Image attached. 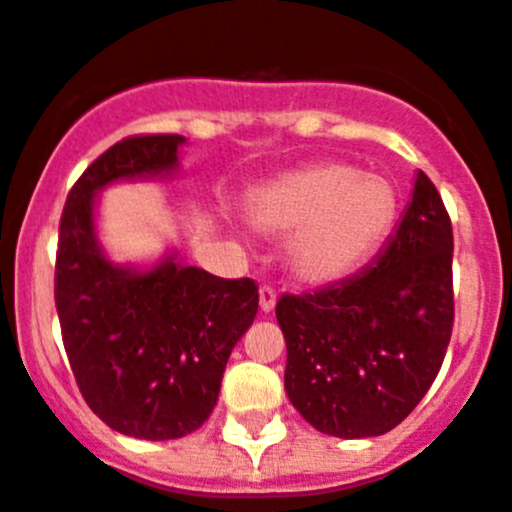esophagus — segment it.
I'll list each match as a JSON object with an SVG mask.
<instances>
[{"instance_id": "34e87169", "label": "esophagus", "mask_w": 512, "mask_h": 512, "mask_svg": "<svg viewBox=\"0 0 512 512\" xmlns=\"http://www.w3.org/2000/svg\"><path fill=\"white\" fill-rule=\"evenodd\" d=\"M259 305L264 312L274 310V307H277V292H274L271 287H261L259 289Z\"/></svg>"}]
</instances>
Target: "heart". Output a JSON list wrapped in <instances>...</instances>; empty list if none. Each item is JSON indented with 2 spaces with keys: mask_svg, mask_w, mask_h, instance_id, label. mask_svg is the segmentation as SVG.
Listing matches in <instances>:
<instances>
[{
  "mask_svg": "<svg viewBox=\"0 0 512 512\" xmlns=\"http://www.w3.org/2000/svg\"><path fill=\"white\" fill-rule=\"evenodd\" d=\"M264 233L289 235L287 264L307 284H336L356 274L387 241L397 192L382 174L325 161L284 174L251 197Z\"/></svg>",
  "mask_w": 512,
  "mask_h": 512,
  "instance_id": "1",
  "label": "heart"
}]
</instances>
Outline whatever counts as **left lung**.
<instances>
[{"label": "left lung", "mask_w": 512, "mask_h": 512, "mask_svg": "<svg viewBox=\"0 0 512 512\" xmlns=\"http://www.w3.org/2000/svg\"><path fill=\"white\" fill-rule=\"evenodd\" d=\"M454 233L418 171L413 200L364 271L277 302L287 341L284 390L320 433L372 438L413 413L451 341Z\"/></svg>", "instance_id": "8db88e82"}]
</instances>
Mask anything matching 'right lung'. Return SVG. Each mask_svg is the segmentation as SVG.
<instances>
[{
  "label": "right lung",
  "mask_w": 512,
  "mask_h": 512,
  "mask_svg": "<svg viewBox=\"0 0 512 512\" xmlns=\"http://www.w3.org/2000/svg\"><path fill=\"white\" fill-rule=\"evenodd\" d=\"M182 135H133L79 176L63 207L56 310L81 395L122 436L169 441L217 405L230 351L259 312L253 279H220L169 251L151 269L107 259L97 194L179 169Z\"/></svg>",
  "instance_id": "right-lung-1"
}]
</instances>
